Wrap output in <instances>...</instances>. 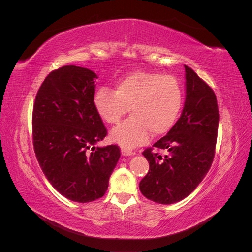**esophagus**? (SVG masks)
I'll return each mask as SVG.
<instances>
[{
  "mask_svg": "<svg viewBox=\"0 0 252 252\" xmlns=\"http://www.w3.org/2000/svg\"><path fill=\"white\" fill-rule=\"evenodd\" d=\"M121 154H122V156L128 157V156H133V155H135V152L132 151V150H129V149H127V148H122V149H121Z\"/></svg>",
  "mask_w": 252,
  "mask_h": 252,
  "instance_id": "esophagus-1",
  "label": "esophagus"
}]
</instances>
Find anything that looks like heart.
<instances>
[{"label":"heart","mask_w":252,"mask_h":252,"mask_svg":"<svg viewBox=\"0 0 252 252\" xmlns=\"http://www.w3.org/2000/svg\"><path fill=\"white\" fill-rule=\"evenodd\" d=\"M182 89L171 75L138 70L120 79L114 90L102 87L94 95L98 116L108 124H117L128 109L131 118L114 127L111 140L125 148H133L155 136L168 132L182 108Z\"/></svg>","instance_id":"1"}]
</instances>
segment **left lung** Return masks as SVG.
<instances>
[{"mask_svg": "<svg viewBox=\"0 0 252 252\" xmlns=\"http://www.w3.org/2000/svg\"><path fill=\"white\" fill-rule=\"evenodd\" d=\"M185 103L180 119L165 136L144 150L149 171L140 182L142 194L158 204H173L191 193L209 171L219 128L213 90L185 65ZM162 150L165 156L157 152Z\"/></svg>", "mask_w": 252, "mask_h": 252, "instance_id": "8db88e82", "label": "left lung"}]
</instances>
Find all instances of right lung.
Returning a JSON list of instances; mask_svg holds the SVG:
<instances>
[{
	"label": "right lung",
	"instance_id": "1",
	"mask_svg": "<svg viewBox=\"0 0 252 252\" xmlns=\"http://www.w3.org/2000/svg\"><path fill=\"white\" fill-rule=\"evenodd\" d=\"M95 79L88 68L61 67L44 80L33 105L37 162L52 187L78 203L105 194L121 157L117 145L94 146L107 134L94 107Z\"/></svg>",
	"mask_w": 252,
	"mask_h": 252
}]
</instances>
